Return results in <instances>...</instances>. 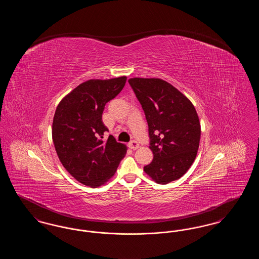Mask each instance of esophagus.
<instances>
[{
    "label": "esophagus",
    "instance_id": "1",
    "mask_svg": "<svg viewBox=\"0 0 259 259\" xmlns=\"http://www.w3.org/2000/svg\"><path fill=\"white\" fill-rule=\"evenodd\" d=\"M128 147L131 148V149H133V150H135L137 148H140V146H139L138 142H136V141H132V142H130V143L128 144Z\"/></svg>",
    "mask_w": 259,
    "mask_h": 259
}]
</instances>
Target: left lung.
<instances>
[{
    "mask_svg": "<svg viewBox=\"0 0 259 259\" xmlns=\"http://www.w3.org/2000/svg\"><path fill=\"white\" fill-rule=\"evenodd\" d=\"M129 84L142 105L148 124L150 164L148 177L166 185L182 178L197 155L201 125L190 100L161 78H130Z\"/></svg>",
    "mask_w": 259,
    "mask_h": 259,
    "instance_id": "8db88e82",
    "label": "left lung"
}]
</instances>
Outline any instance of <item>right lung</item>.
<instances>
[{"instance_id":"obj_1","label":"right lung","mask_w":259,"mask_h":259,"mask_svg":"<svg viewBox=\"0 0 259 259\" xmlns=\"http://www.w3.org/2000/svg\"><path fill=\"white\" fill-rule=\"evenodd\" d=\"M127 77L89 79L62 99L54 113L52 141L64 168L82 185L97 187L113 177L127 147L102 121L105 106L122 90Z\"/></svg>"}]
</instances>
